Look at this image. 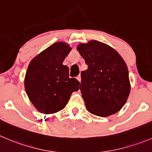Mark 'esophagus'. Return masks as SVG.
<instances>
[{
    "label": "esophagus",
    "instance_id": "34e87169",
    "mask_svg": "<svg viewBox=\"0 0 152 152\" xmlns=\"http://www.w3.org/2000/svg\"><path fill=\"white\" fill-rule=\"evenodd\" d=\"M76 78H77V79L79 81V82H81V75L80 74H79V76H77V77Z\"/></svg>",
    "mask_w": 152,
    "mask_h": 152
}]
</instances>
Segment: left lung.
<instances>
[{"mask_svg":"<svg viewBox=\"0 0 152 152\" xmlns=\"http://www.w3.org/2000/svg\"><path fill=\"white\" fill-rule=\"evenodd\" d=\"M88 69L81 73L80 91L90 113L107 117L117 113L130 93L128 67L116 50L98 41L78 46Z\"/></svg>","mask_w":152,"mask_h":152,"instance_id":"obj_1","label":"left lung"}]
</instances>
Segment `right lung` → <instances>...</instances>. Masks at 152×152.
<instances>
[{"instance_id":"right-lung-1","label":"right lung","mask_w":152,"mask_h":152,"mask_svg":"<svg viewBox=\"0 0 152 152\" xmlns=\"http://www.w3.org/2000/svg\"><path fill=\"white\" fill-rule=\"evenodd\" d=\"M71 48L63 42L52 45L32 59L25 76L26 94L41 113L62 110L72 93L79 91V81L69 76V68L62 62Z\"/></svg>"}]
</instances>
